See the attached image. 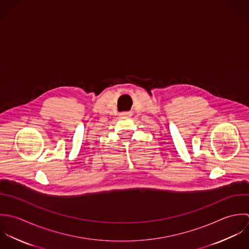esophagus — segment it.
Instances as JSON below:
<instances>
[{"label": "esophagus", "instance_id": "obj_1", "mask_svg": "<svg viewBox=\"0 0 249 249\" xmlns=\"http://www.w3.org/2000/svg\"><path fill=\"white\" fill-rule=\"evenodd\" d=\"M121 116H123V117H130V116H132V112H131V111L122 112V113H121Z\"/></svg>", "mask_w": 249, "mask_h": 249}]
</instances>
